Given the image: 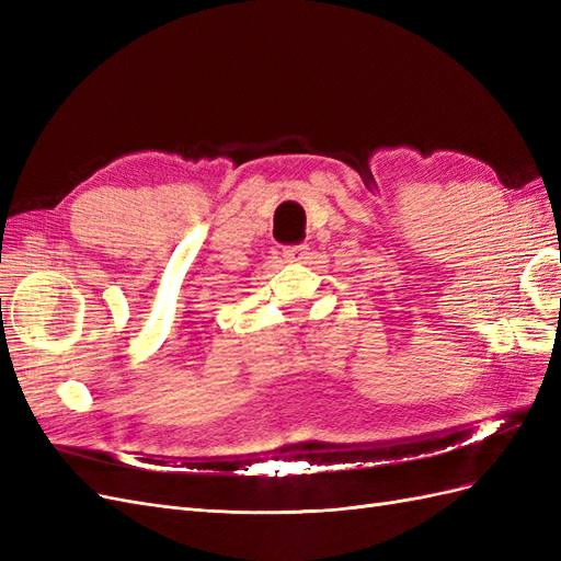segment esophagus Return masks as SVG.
I'll return each mask as SVG.
<instances>
[{"instance_id": "obj_1", "label": "esophagus", "mask_w": 561, "mask_h": 561, "mask_svg": "<svg viewBox=\"0 0 561 561\" xmlns=\"http://www.w3.org/2000/svg\"><path fill=\"white\" fill-rule=\"evenodd\" d=\"M307 245L304 243H299V245H290V248H285L283 250V257L287 260V262H301V260H307Z\"/></svg>"}]
</instances>
